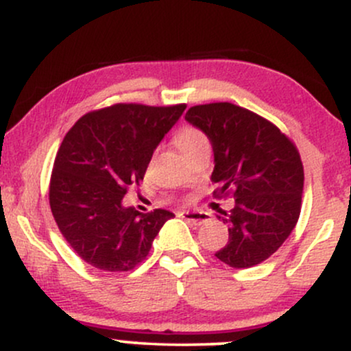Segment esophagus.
<instances>
[{"label":"esophagus","mask_w":351,"mask_h":351,"mask_svg":"<svg viewBox=\"0 0 351 351\" xmlns=\"http://www.w3.org/2000/svg\"><path fill=\"white\" fill-rule=\"evenodd\" d=\"M179 217L187 220V222L195 223V226H200V223H206L210 220V214H207V212H199V210H184L180 212Z\"/></svg>","instance_id":"34e87169"}]
</instances>
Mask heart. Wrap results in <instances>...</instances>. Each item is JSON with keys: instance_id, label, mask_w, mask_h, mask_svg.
Returning <instances> with one entry per match:
<instances>
[{"instance_id": "heart-1", "label": "heart", "mask_w": 351, "mask_h": 351, "mask_svg": "<svg viewBox=\"0 0 351 351\" xmlns=\"http://www.w3.org/2000/svg\"><path fill=\"white\" fill-rule=\"evenodd\" d=\"M176 147L179 149L180 154H187L192 149L200 147V145H208L207 136L200 129L192 128V125H187V128H182L179 132L176 134Z\"/></svg>"}]
</instances>
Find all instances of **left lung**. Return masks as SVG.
<instances>
[{"instance_id":"8db88e82","label":"left lung","mask_w":351,"mask_h":351,"mask_svg":"<svg viewBox=\"0 0 351 351\" xmlns=\"http://www.w3.org/2000/svg\"><path fill=\"white\" fill-rule=\"evenodd\" d=\"M186 121L214 149V197L235 199L230 212L220 210L228 242L215 257L234 269L258 265L280 249L300 217L303 165L297 147L265 117L232 102L194 106Z\"/></svg>"}]
</instances>
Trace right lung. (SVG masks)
<instances>
[{"label": "right lung", "instance_id": "obj_1", "mask_svg": "<svg viewBox=\"0 0 351 351\" xmlns=\"http://www.w3.org/2000/svg\"><path fill=\"white\" fill-rule=\"evenodd\" d=\"M186 104H114L88 112L62 139L49 182V206L66 242L104 271H129L147 257L174 214H141L123 197L144 179L151 157Z\"/></svg>", "mask_w": 351, "mask_h": 351}]
</instances>
